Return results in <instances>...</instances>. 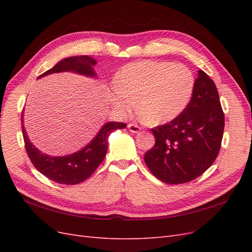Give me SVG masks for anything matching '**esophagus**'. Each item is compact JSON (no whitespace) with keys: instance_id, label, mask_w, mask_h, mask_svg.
Here are the masks:
<instances>
[{"instance_id":"esophagus-1","label":"esophagus","mask_w":252,"mask_h":252,"mask_svg":"<svg viewBox=\"0 0 252 252\" xmlns=\"http://www.w3.org/2000/svg\"><path fill=\"white\" fill-rule=\"evenodd\" d=\"M128 129H129V131L132 132V133H139L141 131V128L135 124H129Z\"/></svg>"}]
</instances>
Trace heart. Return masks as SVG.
Instances as JSON below:
<instances>
[{
    "label": "heart",
    "mask_w": 252,
    "mask_h": 252,
    "mask_svg": "<svg viewBox=\"0 0 252 252\" xmlns=\"http://www.w3.org/2000/svg\"><path fill=\"white\" fill-rule=\"evenodd\" d=\"M113 108L130 112L135 100L141 117L161 125L179 118L188 106L194 89V77L188 67L164 61H140L125 65L114 80Z\"/></svg>",
    "instance_id": "b5f03b06"
}]
</instances>
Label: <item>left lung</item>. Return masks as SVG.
Here are the masks:
<instances>
[{"instance_id": "left-lung-1", "label": "left lung", "mask_w": 252, "mask_h": 252, "mask_svg": "<svg viewBox=\"0 0 252 252\" xmlns=\"http://www.w3.org/2000/svg\"><path fill=\"white\" fill-rule=\"evenodd\" d=\"M194 81L192 97L179 118L151 129L156 144L144 161L157 179L183 184L200 177L216 161L225 118L216 84L203 70Z\"/></svg>"}]
</instances>
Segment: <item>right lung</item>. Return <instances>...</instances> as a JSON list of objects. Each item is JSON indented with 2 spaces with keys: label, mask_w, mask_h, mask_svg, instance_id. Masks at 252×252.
<instances>
[{
  "label": "right lung",
  "mask_w": 252,
  "mask_h": 252,
  "mask_svg": "<svg viewBox=\"0 0 252 252\" xmlns=\"http://www.w3.org/2000/svg\"><path fill=\"white\" fill-rule=\"evenodd\" d=\"M96 61L88 56L69 57L61 60L51 69L37 79L59 72H74L84 77L97 79L94 71ZM22 131L25 148L30 161L45 177L59 184L75 185L88 179L94 172L106 156L108 149V136L117 129H124L125 123L107 122L87 145L71 155L55 157L43 154L30 142L24 127V112L22 113Z\"/></svg>",
  "instance_id": "obj_1"
}]
</instances>
